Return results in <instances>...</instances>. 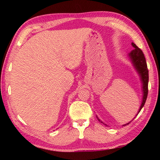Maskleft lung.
Returning a JSON list of instances; mask_svg holds the SVG:
<instances>
[{"label":"left lung","instance_id":"8db88e82","mask_svg":"<svg viewBox=\"0 0 160 160\" xmlns=\"http://www.w3.org/2000/svg\"><path fill=\"white\" fill-rule=\"evenodd\" d=\"M132 46L135 48L131 51V53H129V56L131 59L132 63H133V66H135V68H136V70H138V73L140 74V78H141V80L142 82L143 97H142V104H141V106H140V108L139 112H138V113H139L140 112V110L142 109L143 106L145 105V103L146 99H147V97H148L149 75H148V69L147 63H146V60H145L144 53H143L142 51L140 49V48L138 47L137 46L134 44V43H132ZM97 119H98L99 121L102 123L98 118H97ZM131 122H129L127 124H125V125H123V126L128 125V124H129Z\"/></svg>","mask_w":160,"mask_h":160}]
</instances>
